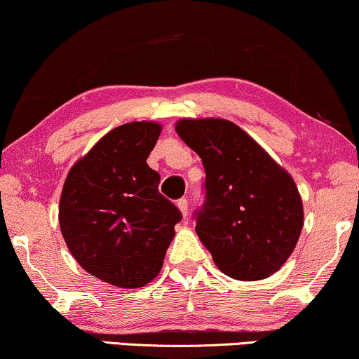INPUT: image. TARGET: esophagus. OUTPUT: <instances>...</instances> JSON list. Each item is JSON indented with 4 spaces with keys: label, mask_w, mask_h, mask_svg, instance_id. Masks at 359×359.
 Masks as SVG:
<instances>
[{
    "label": "esophagus",
    "mask_w": 359,
    "mask_h": 359,
    "mask_svg": "<svg viewBox=\"0 0 359 359\" xmlns=\"http://www.w3.org/2000/svg\"><path fill=\"white\" fill-rule=\"evenodd\" d=\"M177 207H179V210L182 212L184 217L189 215V202H187V198H179V201H177Z\"/></svg>",
    "instance_id": "esophagus-1"
}]
</instances>
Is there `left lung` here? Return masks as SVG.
I'll use <instances>...</instances> for the list:
<instances>
[{
  "instance_id": "1",
  "label": "left lung",
  "mask_w": 359,
  "mask_h": 359,
  "mask_svg": "<svg viewBox=\"0 0 359 359\" xmlns=\"http://www.w3.org/2000/svg\"><path fill=\"white\" fill-rule=\"evenodd\" d=\"M175 129L205 170L203 202L194 219L215 265L245 281L273 275L303 226L292 177L233 122L184 119Z\"/></svg>"
}]
</instances>
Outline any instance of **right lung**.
Instances as JSON below:
<instances>
[{
	"mask_svg": "<svg viewBox=\"0 0 359 359\" xmlns=\"http://www.w3.org/2000/svg\"><path fill=\"white\" fill-rule=\"evenodd\" d=\"M158 135L156 122L116 127L72 167L61 194L59 225L72 257L119 288L156 278L182 220L146 162Z\"/></svg>",
	"mask_w": 359,
	"mask_h": 359,
	"instance_id": "add662e5",
	"label": "right lung"
}]
</instances>
